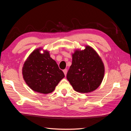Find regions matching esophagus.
<instances>
[{
	"label": "esophagus",
	"mask_w": 131,
	"mask_h": 131,
	"mask_svg": "<svg viewBox=\"0 0 131 131\" xmlns=\"http://www.w3.org/2000/svg\"><path fill=\"white\" fill-rule=\"evenodd\" d=\"M63 72L64 73V74H65V75L66 76V74H67V69H64L63 70Z\"/></svg>",
	"instance_id": "obj_1"
}]
</instances>
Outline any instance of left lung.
Masks as SVG:
<instances>
[{
	"mask_svg": "<svg viewBox=\"0 0 131 131\" xmlns=\"http://www.w3.org/2000/svg\"><path fill=\"white\" fill-rule=\"evenodd\" d=\"M104 73L100 57L92 47L86 46L84 50H75L72 54V64L66 78L74 90L85 93L98 88Z\"/></svg>",
	"mask_w": 131,
	"mask_h": 131,
	"instance_id": "8db88e82",
	"label": "left lung"
}]
</instances>
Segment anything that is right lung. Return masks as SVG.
Returning a JSON list of instances; mask_svg holds the SVG:
<instances>
[{"label": "right lung", "instance_id": "obj_1", "mask_svg": "<svg viewBox=\"0 0 131 131\" xmlns=\"http://www.w3.org/2000/svg\"><path fill=\"white\" fill-rule=\"evenodd\" d=\"M42 48L34 50L25 62L22 68L23 79L35 92L47 94L53 92L65 77L49 51L41 53Z\"/></svg>", "mask_w": 131, "mask_h": 131}]
</instances>
